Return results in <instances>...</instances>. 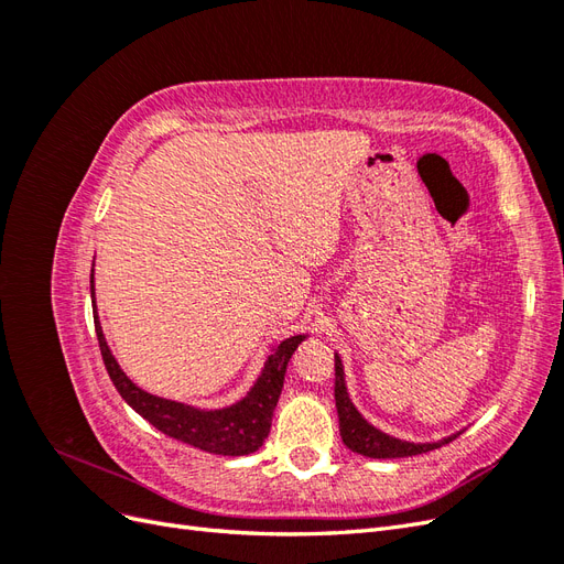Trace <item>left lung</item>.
Here are the masks:
<instances>
[{
	"mask_svg": "<svg viewBox=\"0 0 564 564\" xmlns=\"http://www.w3.org/2000/svg\"><path fill=\"white\" fill-rule=\"evenodd\" d=\"M334 369H336V383H334V398H336V412H338V429L344 445L357 454L369 456V458H402V456H416L425 454L431 449H437L447 442L456 440V435L442 440V442H425V445H414V442H404L398 437H390L381 431L373 429L371 423L362 419L357 412L355 404L348 398L346 381H344V365H340L338 355L334 357Z\"/></svg>",
	"mask_w": 564,
	"mask_h": 564,
	"instance_id": "1",
	"label": "left lung"
}]
</instances>
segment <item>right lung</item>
<instances>
[{"label":"right lung","instance_id":"right-lung-1","mask_svg":"<svg viewBox=\"0 0 564 564\" xmlns=\"http://www.w3.org/2000/svg\"><path fill=\"white\" fill-rule=\"evenodd\" d=\"M91 299H94V272H91ZM94 324L98 336V348L104 355V365L110 373L115 388L124 402L139 412L145 421L155 425L164 435L185 442V445L204 449L209 454L220 456H245L259 449L272 423V412H275L289 357L294 355L296 346L305 336H292L282 340V344L272 350L268 357L265 369L261 379L249 390V395L232 406L214 409V412H204V409L187 406L181 402H172L164 398H155L150 392L141 390L133 381L127 379V373L119 369L117 360L112 357L104 329L96 315V301H94Z\"/></svg>","mask_w":564,"mask_h":564}]
</instances>
